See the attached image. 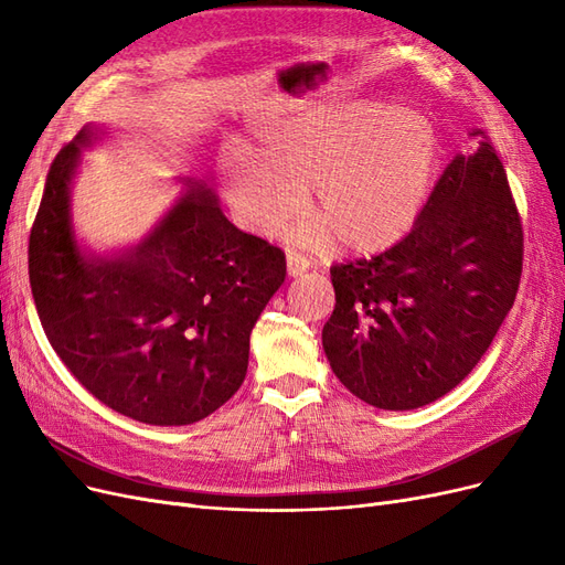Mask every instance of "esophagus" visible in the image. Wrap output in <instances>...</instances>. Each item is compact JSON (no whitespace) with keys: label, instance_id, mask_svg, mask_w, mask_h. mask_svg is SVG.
<instances>
[{"label":"esophagus","instance_id":"esophagus-1","mask_svg":"<svg viewBox=\"0 0 565 565\" xmlns=\"http://www.w3.org/2000/svg\"><path fill=\"white\" fill-rule=\"evenodd\" d=\"M306 268H309V262H306L303 256H299V254H287V276L299 278L301 273H306Z\"/></svg>","mask_w":565,"mask_h":565}]
</instances>
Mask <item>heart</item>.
<instances>
[{
    "instance_id": "heart-1",
    "label": "heart",
    "mask_w": 565,
    "mask_h": 565,
    "mask_svg": "<svg viewBox=\"0 0 565 565\" xmlns=\"http://www.w3.org/2000/svg\"><path fill=\"white\" fill-rule=\"evenodd\" d=\"M436 134L413 110L388 104H330L256 129L241 158L218 167V191L235 224L278 231L297 207L313 214L301 245L334 237L341 252L396 245L419 214L436 167Z\"/></svg>"
}]
</instances>
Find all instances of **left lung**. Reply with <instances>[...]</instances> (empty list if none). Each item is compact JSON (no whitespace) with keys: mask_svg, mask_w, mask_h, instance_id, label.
Masks as SVG:
<instances>
[{"mask_svg":"<svg viewBox=\"0 0 565 565\" xmlns=\"http://www.w3.org/2000/svg\"><path fill=\"white\" fill-rule=\"evenodd\" d=\"M521 270V214L502 160L481 141L443 169L401 243L330 268L337 303L322 347L332 372L382 409L438 401L492 344Z\"/></svg>","mask_w":565,"mask_h":565,"instance_id":"obj_1","label":"left lung"}]
</instances>
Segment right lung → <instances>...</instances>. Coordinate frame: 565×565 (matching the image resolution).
Returning a JSON list of instances; mask_svg holds the SVG:
<instances>
[{"instance_id":"1","label":"right lung","mask_w":565,"mask_h":565,"mask_svg":"<svg viewBox=\"0 0 565 565\" xmlns=\"http://www.w3.org/2000/svg\"><path fill=\"white\" fill-rule=\"evenodd\" d=\"M82 129L49 169L30 231L32 299L49 344L94 398L143 424L200 422L241 388L249 334L285 280V252L235 228L191 185L158 228L117 259L82 254L71 179Z\"/></svg>"}]
</instances>
